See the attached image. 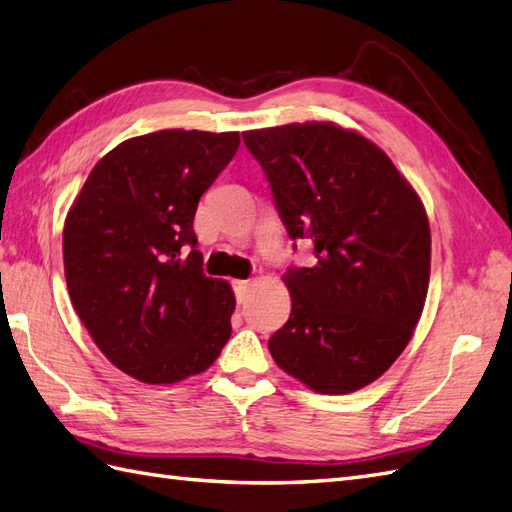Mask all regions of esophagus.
Here are the masks:
<instances>
[{
	"label": "esophagus",
	"instance_id": "esophagus-1",
	"mask_svg": "<svg viewBox=\"0 0 512 512\" xmlns=\"http://www.w3.org/2000/svg\"><path fill=\"white\" fill-rule=\"evenodd\" d=\"M249 285H252V282H249V280H234V293H236V300L238 302H245Z\"/></svg>",
	"mask_w": 512,
	"mask_h": 512
}]
</instances>
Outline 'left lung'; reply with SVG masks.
I'll return each mask as SVG.
<instances>
[{"label":"left lung","mask_w":512,"mask_h":512,"mask_svg":"<svg viewBox=\"0 0 512 512\" xmlns=\"http://www.w3.org/2000/svg\"><path fill=\"white\" fill-rule=\"evenodd\" d=\"M274 206L311 267H289L287 324L269 337L278 366L322 394L388 370L423 313L431 234L423 203L379 146L331 122L243 133Z\"/></svg>","instance_id":"1"}]
</instances>
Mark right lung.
Here are the masks:
<instances>
[{
	"label": "right lung",
	"mask_w": 512,
	"mask_h": 512,
	"mask_svg": "<svg viewBox=\"0 0 512 512\" xmlns=\"http://www.w3.org/2000/svg\"><path fill=\"white\" fill-rule=\"evenodd\" d=\"M238 133L166 129L131 138L89 173L63 227L67 291L113 366L144 383L208 370L232 335L225 280L203 274L199 199Z\"/></svg>",
	"instance_id": "obj_1"
}]
</instances>
